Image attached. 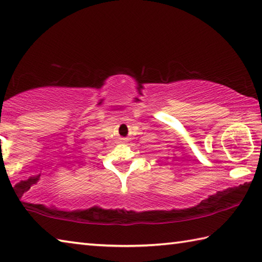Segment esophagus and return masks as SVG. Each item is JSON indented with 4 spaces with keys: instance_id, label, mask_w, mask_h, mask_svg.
Returning a JSON list of instances; mask_svg holds the SVG:
<instances>
[{
    "instance_id": "1",
    "label": "esophagus",
    "mask_w": 262,
    "mask_h": 262,
    "mask_svg": "<svg viewBox=\"0 0 262 262\" xmlns=\"http://www.w3.org/2000/svg\"><path fill=\"white\" fill-rule=\"evenodd\" d=\"M120 142H126V138H119Z\"/></svg>"
}]
</instances>
